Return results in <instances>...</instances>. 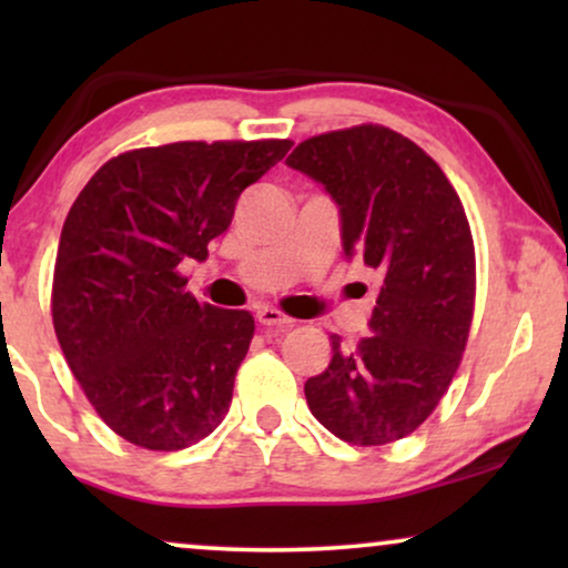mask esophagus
Segmentation results:
<instances>
[{
	"mask_svg": "<svg viewBox=\"0 0 568 568\" xmlns=\"http://www.w3.org/2000/svg\"><path fill=\"white\" fill-rule=\"evenodd\" d=\"M255 317H258L261 325H290L292 317H286L284 313H278L276 307H258V313H255Z\"/></svg>",
	"mask_w": 568,
	"mask_h": 568,
	"instance_id": "34e87169",
	"label": "esophagus"
}]
</instances>
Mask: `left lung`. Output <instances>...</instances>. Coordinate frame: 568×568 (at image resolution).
Returning a JSON list of instances; mask_svg holds the SVG:
<instances>
[{
  "instance_id": "left-lung-1",
  "label": "left lung",
  "mask_w": 568,
  "mask_h": 568,
  "mask_svg": "<svg viewBox=\"0 0 568 568\" xmlns=\"http://www.w3.org/2000/svg\"><path fill=\"white\" fill-rule=\"evenodd\" d=\"M286 165L336 201L346 258L383 276L369 336L305 383L313 416L348 445L377 447L418 429L460 367L476 300L470 224L442 168L398 131H328Z\"/></svg>"
}]
</instances>
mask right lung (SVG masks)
<instances>
[{"label":"right lung","mask_w":568,"mask_h":568,"mask_svg":"<svg viewBox=\"0 0 568 568\" xmlns=\"http://www.w3.org/2000/svg\"><path fill=\"white\" fill-rule=\"evenodd\" d=\"M290 139L175 142L108 160L69 209L51 313L69 369L131 445L173 453L222 424L255 323L199 305L178 266L206 261L247 185Z\"/></svg>","instance_id":"right-lung-1"}]
</instances>
